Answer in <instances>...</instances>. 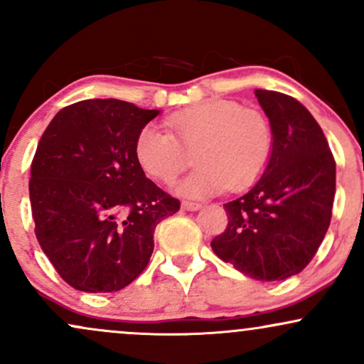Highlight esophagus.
Masks as SVG:
<instances>
[{
	"instance_id": "obj_1",
	"label": "esophagus",
	"mask_w": 364,
	"mask_h": 364,
	"mask_svg": "<svg viewBox=\"0 0 364 364\" xmlns=\"http://www.w3.org/2000/svg\"><path fill=\"white\" fill-rule=\"evenodd\" d=\"M181 207L185 208L188 212H195L198 210V208H202V203H196V202H183Z\"/></svg>"
}]
</instances>
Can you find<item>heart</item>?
<instances>
[{
    "label": "heart",
    "mask_w": 364,
    "mask_h": 364,
    "mask_svg": "<svg viewBox=\"0 0 364 364\" xmlns=\"http://www.w3.org/2000/svg\"><path fill=\"white\" fill-rule=\"evenodd\" d=\"M169 133L145 124L133 141L136 164L149 178L171 185L190 166L196 171L178 185L188 198L224 190L241 191L262 176L272 157L274 129L265 112L235 101H205L166 119Z\"/></svg>",
    "instance_id": "1"
}]
</instances>
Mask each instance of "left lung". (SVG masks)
<instances>
[{
    "instance_id": "1",
    "label": "left lung",
    "mask_w": 364,
    "mask_h": 364,
    "mask_svg": "<svg viewBox=\"0 0 364 364\" xmlns=\"http://www.w3.org/2000/svg\"><path fill=\"white\" fill-rule=\"evenodd\" d=\"M274 129L269 164L248 193L225 203L228 228L212 240L220 260L257 281L299 274L323 241L336 196V161L301 102L255 90Z\"/></svg>"
}]
</instances>
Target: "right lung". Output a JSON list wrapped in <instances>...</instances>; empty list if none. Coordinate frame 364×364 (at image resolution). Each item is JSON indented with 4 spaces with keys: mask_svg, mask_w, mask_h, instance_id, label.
I'll return each mask as SVG.
<instances>
[{
    "mask_svg": "<svg viewBox=\"0 0 364 364\" xmlns=\"http://www.w3.org/2000/svg\"><path fill=\"white\" fill-rule=\"evenodd\" d=\"M159 114L118 99L66 106L41 136L31 166L41 248L78 291L112 292L144 272L154 231L179 210L136 164L133 141Z\"/></svg>",
    "mask_w": 364,
    "mask_h": 364,
    "instance_id": "right-lung-1",
    "label": "right lung"
}]
</instances>
